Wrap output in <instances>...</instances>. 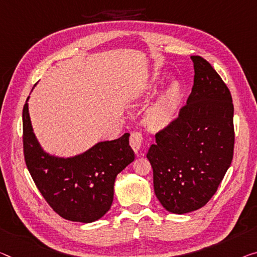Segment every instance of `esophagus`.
I'll use <instances>...</instances> for the list:
<instances>
[{"instance_id":"34e87169","label":"esophagus","mask_w":257,"mask_h":257,"mask_svg":"<svg viewBox=\"0 0 257 257\" xmlns=\"http://www.w3.org/2000/svg\"><path fill=\"white\" fill-rule=\"evenodd\" d=\"M142 140H144V137H142L140 132H133L131 137H130V145H131V147L136 154L139 152L142 145Z\"/></svg>"}]
</instances>
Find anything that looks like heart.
Returning <instances> with one entry per match:
<instances>
[{"label": "heart", "mask_w": 257, "mask_h": 257, "mask_svg": "<svg viewBox=\"0 0 257 257\" xmlns=\"http://www.w3.org/2000/svg\"><path fill=\"white\" fill-rule=\"evenodd\" d=\"M163 80V76L161 72L154 73L151 81L148 85L142 89V94L146 95H151L162 84ZM181 98V85L179 81H172L171 85L169 86L165 93L162 95L159 102L153 106L149 111V120H151L152 125L157 126H164L169 124L170 121L173 119L176 116L177 110H178V105Z\"/></svg>", "instance_id": "b5f03b06"}]
</instances>
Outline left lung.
Instances as JSON below:
<instances>
[{
  "instance_id": "1",
  "label": "left lung",
  "mask_w": 257,
  "mask_h": 257,
  "mask_svg": "<svg viewBox=\"0 0 257 257\" xmlns=\"http://www.w3.org/2000/svg\"><path fill=\"white\" fill-rule=\"evenodd\" d=\"M194 85L187 103L156 133L147 153L162 206L186 214L206 206L233 159V103L227 86L201 56H191Z\"/></svg>"
}]
</instances>
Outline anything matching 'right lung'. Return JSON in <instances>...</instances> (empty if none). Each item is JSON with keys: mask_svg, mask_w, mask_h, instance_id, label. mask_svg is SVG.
Masks as SVG:
<instances>
[{"mask_svg": "<svg viewBox=\"0 0 257 257\" xmlns=\"http://www.w3.org/2000/svg\"><path fill=\"white\" fill-rule=\"evenodd\" d=\"M29 97L23 109V145L26 167L49 206L63 218L92 223L111 207L118 173L134 161L130 133L101 141L73 157L49 155L33 133Z\"/></svg>", "mask_w": 257, "mask_h": 257, "instance_id": "add662e5", "label": "right lung"}]
</instances>
